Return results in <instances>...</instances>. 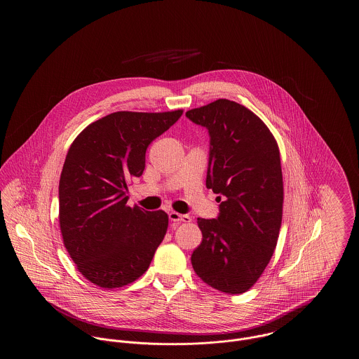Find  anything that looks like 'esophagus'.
<instances>
[{
  "label": "esophagus",
  "mask_w": 359,
  "mask_h": 359,
  "mask_svg": "<svg viewBox=\"0 0 359 359\" xmlns=\"http://www.w3.org/2000/svg\"><path fill=\"white\" fill-rule=\"evenodd\" d=\"M168 217H170V221H171V222H191V217L187 215V214H179V212L171 211V212L168 214Z\"/></svg>",
  "instance_id": "obj_1"
}]
</instances>
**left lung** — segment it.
Wrapping results in <instances>:
<instances>
[{
  "mask_svg": "<svg viewBox=\"0 0 359 359\" xmlns=\"http://www.w3.org/2000/svg\"><path fill=\"white\" fill-rule=\"evenodd\" d=\"M208 130L205 186L218 194L215 219L198 218L203 234L191 262L205 284L238 294L255 285L273 256L283 218V172L277 142L245 106L218 100L188 110Z\"/></svg>",
  "mask_w": 359,
  "mask_h": 359,
  "instance_id": "8db88e82",
  "label": "left lung"
}]
</instances>
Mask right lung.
Here are the masks:
<instances>
[{
  "instance_id": "1",
  "label": "right lung",
  "mask_w": 359,
  "mask_h": 359,
  "mask_svg": "<svg viewBox=\"0 0 359 359\" xmlns=\"http://www.w3.org/2000/svg\"><path fill=\"white\" fill-rule=\"evenodd\" d=\"M183 110L117 111L74 140L59 182V223L76 268L101 288L128 285L145 273L168 229L164 211L128 203V180L140 177L145 152Z\"/></svg>"
}]
</instances>
